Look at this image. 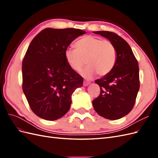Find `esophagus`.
<instances>
[{
  "label": "esophagus",
  "instance_id": "esophagus-1",
  "mask_svg": "<svg viewBox=\"0 0 158 158\" xmlns=\"http://www.w3.org/2000/svg\"><path fill=\"white\" fill-rule=\"evenodd\" d=\"M89 84H90V82H88V81H86V80L84 81V82H83L84 86H88V85H89Z\"/></svg>",
  "mask_w": 158,
  "mask_h": 158
}]
</instances>
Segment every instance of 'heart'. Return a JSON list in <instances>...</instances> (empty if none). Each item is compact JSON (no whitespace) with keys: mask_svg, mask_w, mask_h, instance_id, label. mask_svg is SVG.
Masks as SVG:
<instances>
[{"mask_svg":"<svg viewBox=\"0 0 158 158\" xmlns=\"http://www.w3.org/2000/svg\"><path fill=\"white\" fill-rule=\"evenodd\" d=\"M75 48L65 51V59L70 67L77 72L87 62L88 66L81 73L85 78H92L98 73L101 76L107 75L116 63L117 50L110 41L88 35L76 42Z\"/></svg>","mask_w":158,"mask_h":158,"instance_id":"b5f03b06","label":"heart"}]
</instances>
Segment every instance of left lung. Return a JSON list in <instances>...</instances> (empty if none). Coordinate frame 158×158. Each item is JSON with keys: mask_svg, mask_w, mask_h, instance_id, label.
<instances>
[{"mask_svg": "<svg viewBox=\"0 0 158 158\" xmlns=\"http://www.w3.org/2000/svg\"><path fill=\"white\" fill-rule=\"evenodd\" d=\"M112 42L117 50V60L111 73L98 79L101 93L93 100L98 114L109 120H117L132 109L140 88L139 67L128 43L116 33L107 31H94Z\"/></svg>", "mask_w": 158, "mask_h": 158, "instance_id": "8db88e82", "label": "left lung"}]
</instances>
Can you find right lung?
I'll return each instance as SVG.
<instances>
[{
    "instance_id": "add662e5",
    "label": "right lung",
    "mask_w": 158,
    "mask_h": 158,
    "mask_svg": "<svg viewBox=\"0 0 158 158\" xmlns=\"http://www.w3.org/2000/svg\"><path fill=\"white\" fill-rule=\"evenodd\" d=\"M85 31L46 28L33 38L22 62L23 92L32 111L47 121H55L69 111L74 90L82 77L72 69L65 51Z\"/></svg>"
}]
</instances>
